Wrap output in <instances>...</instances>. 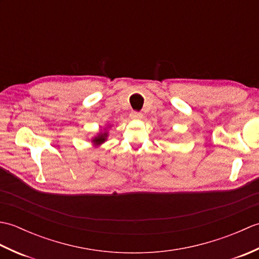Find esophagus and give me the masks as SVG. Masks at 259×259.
<instances>
[{
    "instance_id": "esophagus-1",
    "label": "esophagus",
    "mask_w": 259,
    "mask_h": 259,
    "mask_svg": "<svg viewBox=\"0 0 259 259\" xmlns=\"http://www.w3.org/2000/svg\"><path fill=\"white\" fill-rule=\"evenodd\" d=\"M130 118L134 119V120H139L142 118V114L138 111H133L130 113Z\"/></svg>"
}]
</instances>
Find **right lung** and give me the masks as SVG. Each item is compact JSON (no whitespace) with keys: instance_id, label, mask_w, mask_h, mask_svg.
Segmentation results:
<instances>
[{"instance_id":"add662e5","label":"right lung","mask_w":259,"mask_h":259,"mask_svg":"<svg viewBox=\"0 0 259 259\" xmlns=\"http://www.w3.org/2000/svg\"><path fill=\"white\" fill-rule=\"evenodd\" d=\"M107 133H104V134H100V135H98V137H96V138H93V142H95L96 145H101L102 142H104L106 141V139H107Z\"/></svg>"}]
</instances>
